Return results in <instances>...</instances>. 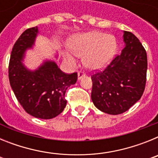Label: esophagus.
<instances>
[{
	"label": "esophagus",
	"instance_id": "obj_1",
	"mask_svg": "<svg viewBox=\"0 0 158 158\" xmlns=\"http://www.w3.org/2000/svg\"><path fill=\"white\" fill-rule=\"evenodd\" d=\"M85 73L81 72V71H79V72H78V73H77V79H78V81H80L81 79V78L83 77H85Z\"/></svg>",
	"mask_w": 158,
	"mask_h": 158
}]
</instances>
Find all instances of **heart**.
<instances>
[{
    "label": "heart",
    "instance_id": "1",
    "mask_svg": "<svg viewBox=\"0 0 158 158\" xmlns=\"http://www.w3.org/2000/svg\"><path fill=\"white\" fill-rule=\"evenodd\" d=\"M68 47L75 56L83 58L86 68L98 70L105 68L114 58L117 40L113 35L92 31L71 36L68 40ZM72 54L68 51L62 53L65 63L74 66L77 61Z\"/></svg>",
    "mask_w": 158,
    "mask_h": 158
}]
</instances>
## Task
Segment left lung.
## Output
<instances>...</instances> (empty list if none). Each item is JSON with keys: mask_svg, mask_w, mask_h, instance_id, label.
<instances>
[{"mask_svg": "<svg viewBox=\"0 0 158 158\" xmlns=\"http://www.w3.org/2000/svg\"><path fill=\"white\" fill-rule=\"evenodd\" d=\"M124 48L103 72L92 76L91 98L96 108L109 115L127 111L143 94L147 56L139 39L123 31Z\"/></svg>", "mask_w": 158, "mask_h": 158, "instance_id": "obj_1", "label": "left lung"}]
</instances>
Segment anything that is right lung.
<instances>
[{
  "label": "right lung",
  "instance_id": "right-lung-1",
  "mask_svg": "<svg viewBox=\"0 0 158 158\" xmlns=\"http://www.w3.org/2000/svg\"><path fill=\"white\" fill-rule=\"evenodd\" d=\"M39 34L38 27L27 29L15 43L8 77L12 91L23 109L35 118L50 119L63 111L67 103L65 91L76 83L77 74H65L51 59H44L35 69L26 66V53L34 49ZM55 58H58L57 54Z\"/></svg>",
  "mask_w": 158,
  "mask_h": 158
}]
</instances>
